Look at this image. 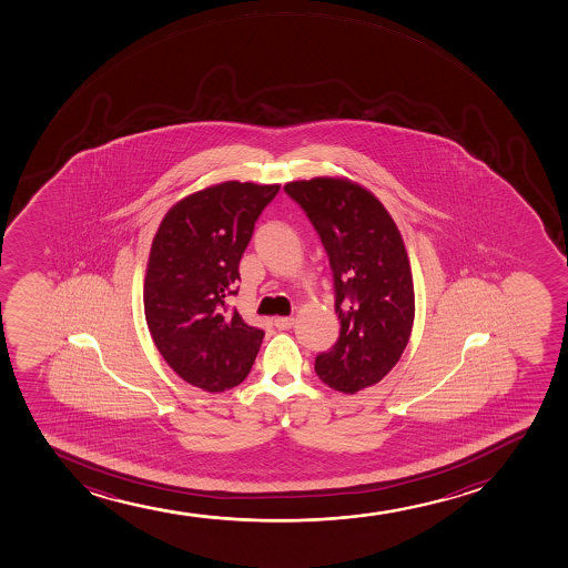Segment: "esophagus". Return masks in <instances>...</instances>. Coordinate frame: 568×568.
Returning a JSON list of instances; mask_svg holds the SVG:
<instances>
[{
    "label": "esophagus",
    "instance_id": "esophagus-1",
    "mask_svg": "<svg viewBox=\"0 0 568 568\" xmlns=\"http://www.w3.org/2000/svg\"><path fill=\"white\" fill-rule=\"evenodd\" d=\"M294 316H278V318H274V326L278 327V329H290V327L294 326Z\"/></svg>",
    "mask_w": 568,
    "mask_h": 568
}]
</instances>
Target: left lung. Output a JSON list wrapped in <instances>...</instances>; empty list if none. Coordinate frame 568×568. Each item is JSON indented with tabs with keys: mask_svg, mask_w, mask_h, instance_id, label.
I'll use <instances>...</instances> for the list:
<instances>
[{
	"mask_svg": "<svg viewBox=\"0 0 568 568\" xmlns=\"http://www.w3.org/2000/svg\"><path fill=\"white\" fill-rule=\"evenodd\" d=\"M326 248L335 281L339 339L318 354V377L343 394L377 385L412 337L415 290L404 239L372 191L348 178L284 185Z\"/></svg>",
	"mask_w": 568,
	"mask_h": 568,
	"instance_id": "1",
	"label": "left lung"
}]
</instances>
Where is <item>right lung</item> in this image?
I'll use <instances>...</instances> for the list:
<instances>
[{
    "label": "right lung",
    "instance_id": "1",
    "mask_svg": "<svg viewBox=\"0 0 568 568\" xmlns=\"http://www.w3.org/2000/svg\"><path fill=\"white\" fill-rule=\"evenodd\" d=\"M281 185L215 183L164 214L145 267L144 313L164 362L206 392L248 377L265 333L227 313L255 220Z\"/></svg>",
    "mask_w": 568,
    "mask_h": 568
}]
</instances>
